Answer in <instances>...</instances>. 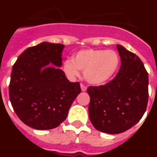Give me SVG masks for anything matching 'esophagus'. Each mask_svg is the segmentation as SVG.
<instances>
[{
  "instance_id": "esophagus-1",
  "label": "esophagus",
  "mask_w": 157,
  "mask_h": 157,
  "mask_svg": "<svg viewBox=\"0 0 157 157\" xmlns=\"http://www.w3.org/2000/svg\"><path fill=\"white\" fill-rule=\"evenodd\" d=\"M81 89H82V91H86L87 88H86V86H84L83 84H81Z\"/></svg>"
}]
</instances>
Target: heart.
<instances>
[{
    "label": "heart",
    "mask_w": 157,
    "mask_h": 157,
    "mask_svg": "<svg viewBox=\"0 0 157 157\" xmlns=\"http://www.w3.org/2000/svg\"><path fill=\"white\" fill-rule=\"evenodd\" d=\"M120 65V56L112 50L84 49L73 56L72 60L64 64V71L70 77L80 75L83 71L85 80L92 85L108 82L116 74Z\"/></svg>",
    "instance_id": "obj_1"
}]
</instances>
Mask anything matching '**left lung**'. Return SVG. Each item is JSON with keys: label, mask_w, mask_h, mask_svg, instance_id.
Wrapping results in <instances>:
<instances>
[{"label": "left lung", "mask_w": 157, "mask_h": 157, "mask_svg": "<svg viewBox=\"0 0 157 157\" xmlns=\"http://www.w3.org/2000/svg\"><path fill=\"white\" fill-rule=\"evenodd\" d=\"M121 67L112 81L89 86V117L99 132L118 134L140 120L148 101V73L137 56L117 45Z\"/></svg>", "instance_id": "1"}]
</instances>
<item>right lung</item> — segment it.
Here are the masks:
<instances>
[{"label":"right lung","instance_id":"right-lung-1","mask_svg":"<svg viewBox=\"0 0 157 157\" xmlns=\"http://www.w3.org/2000/svg\"><path fill=\"white\" fill-rule=\"evenodd\" d=\"M64 47L41 42L25 50L12 67L10 103L20 120L32 128L49 130L59 126L81 92L80 83L70 82L60 69Z\"/></svg>","mask_w":157,"mask_h":157}]
</instances>
